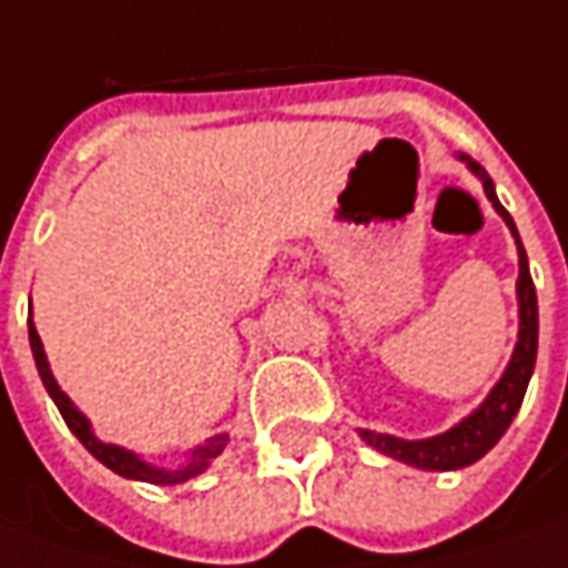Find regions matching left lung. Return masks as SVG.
<instances>
[{
    "label": "left lung",
    "mask_w": 568,
    "mask_h": 568,
    "mask_svg": "<svg viewBox=\"0 0 568 568\" xmlns=\"http://www.w3.org/2000/svg\"><path fill=\"white\" fill-rule=\"evenodd\" d=\"M460 161H466V168L481 180L488 202L495 204L497 214L507 220L510 233L516 235V252H519V280H516V295H519V342L513 348V357L507 369H504V376L491 388V395L485 397L481 407L473 410L463 423H457L454 429L442 432L435 438H423V442H404V438H395V435L357 429L366 445L382 450L385 457H395V460L416 466V469H438V473L463 469L469 463L481 460L500 442V435L510 429L513 416L519 414V407H523L528 379H531V369H535V357H538V298H535V283H531V273H528V257L526 248H523V239L516 233V223L507 214V207L497 202L495 183L485 173V168L476 164L473 158H466V154H460Z\"/></svg>",
    "instance_id": "1"
}]
</instances>
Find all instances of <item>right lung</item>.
Listing matches in <instances>:
<instances>
[{"instance_id":"1","label":"right lung","mask_w":568,"mask_h":568,"mask_svg":"<svg viewBox=\"0 0 568 568\" xmlns=\"http://www.w3.org/2000/svg\"><path fill=\"white\" fill-rule=\"evenodd\" d=\"M30 348H33V361H37V369H40L42 385H45L49 397L55 400L58 414L64 416L68 429L80 438V445L87 447L95 460L105 463L108 469H111V473H118V476L136 478V481H149V485H180V481H189V478H195L199 473H204V469H207V463L214 460L220 450L226 447V442H230V435H214V438H207L204 445L195 447L183 466H176V469H158V466H152V463L139 460L133 450H126V447H118V445H105V442H99V438L92 435L90 419L80 414V410L71 404V397L58 388V382L55 376H52V369H49V361H45V351H42V342H40V335H37V329H33V323H30Z\"/></svg>"}]
</instances>
